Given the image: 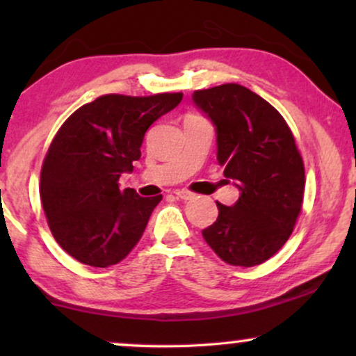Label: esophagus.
Listing matches in <instances>:
<instances>
[{
	"instance_id": "obj_1",
	"label": "esophagus",
	"mask_w": 356,
	"mask_h": 356,
	"mask_svg": "<svg viewBox=\"0 0 356 356\" xmlns=\"http://www.w3.org/2000/svg\"><path fill=\"white\" fill-rule=\"evenodd\" d=\"M175 196L178 199H183V201H191V199L196 197V194L186 191V189H177V191H175Z\"/></svg>"
}]
</instances>
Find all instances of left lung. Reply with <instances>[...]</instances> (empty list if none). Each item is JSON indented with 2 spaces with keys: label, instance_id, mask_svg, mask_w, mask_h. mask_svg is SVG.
I'll return each mask as SVG.
<instances>
[{
  "label": "left lung",
  "instance_id": "left-lung-1",
  "mask_svg": "<svg viewBox=\"0 0 356 356\" xmlns=\"http://www.w3.org/2000/svg\"><path fill=\"white\" fill-rule=\"evenodd\" d=\"M193 104L216 128L218 165L240 191L230 207L217 202L204 240L227 264H261L285 245L301 211L305 167L293 134L269 102L240 84L196 90Z\"/></svg>",
  "mask_w": 356,
  "mask_h": 356
}]
</instances>
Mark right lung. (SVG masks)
I'll list each match as a JSON object with an SVG mask.
<instances>
[{"mask_svg":"<svg viewBox=\"0 0 356 356\" xmlns=\"http://www.w3.org/2000/svg\"><path fill=\"white\" fill-rule=\"evenodd\" d=\"M181 99L102 95L56 133L43 160L40 199L56 243L82 264L113 266L138 245L162 196L121 191L118 179L133 172L150 124Z\"/></svg>","mask_w":356,"mask_h":356,"instance_id":"obj_1","label":"right lung"}]
</instances>
